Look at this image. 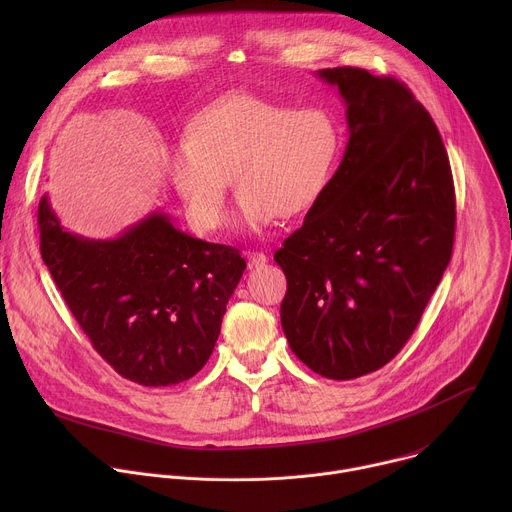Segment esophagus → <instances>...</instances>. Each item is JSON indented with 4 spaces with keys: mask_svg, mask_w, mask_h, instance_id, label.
I'll return each mask as SVG.
<instances>
[{
    "mask_svg": "<svg viewBox=\"0 0 512 512\" xmlns=\"http://www.w3.org/2000/svg\"><path fill=\"white\" fill-rule=\"evenodd\" d=\"M245 257H247L249 267H261L267 263V255L261 251H245Z\"/></svg>",
    "mask_w": 512,
    "mask_h": 512,
    "instance_id": "34e87169",
    "label": "esophagus"
}]
</instances>
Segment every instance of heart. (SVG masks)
<instances>
[{
    "label": "heart",
    "mask_w": 512,
    "mask_h": 512,
    "mask_svg": "<svg viewBox=\"0 0 512 512\" xmlns=\"http://www.w3.org/2000/svg\"><path fill=\"white\" fill-rule=\"evenodd\" d=\"M338 154L340 129L328 111L237 93L198 113L188 139L164 150V166L196 231L223 225L231 178L237 223L259 233L275 216L306 212L326 190Z\"/></svg>",
    "instance_id": "b5f03b06"
}]
</instances>
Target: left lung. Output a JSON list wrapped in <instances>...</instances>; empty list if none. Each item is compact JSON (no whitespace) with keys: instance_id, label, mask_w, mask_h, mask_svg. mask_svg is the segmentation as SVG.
Returning <instances> with one entry per match:
<instances>
[{"instance_id":"8db88e82","label":"left lung","mask_w":512,"mask_h":512,"mask_svg":"<svg viewBox=\"0 0 512 512\" xmlns=\"http://www.w3.org/2000/svg\"><path fill=\"white\" fill-rule=\"evenodd\" d=\"M316 75L344 99L348 143L273 259L289 348L348 381L385 367L417 328L452 257L456 194L442 135L403 83L354 66Z\"/></svg>"}]
</instances>
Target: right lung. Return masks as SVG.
I'll return each instance as SVG.
<instances>
[{
  "instance_id": "obj_1",
  "label": "right lung",
  "mask_w": 512,
  "mask_h": 512,
  "mask_svg": "<svg viewBox=\"0 0 512 512\" xmlns=\"http://www.w3.org/2000/svg\"><path fill=\"white\" fill-rule=\"evenodd\" d=\"M38 229L66 306L121 377L170 387L204 367L247 267L239 249L194 239L164 212L117 239H85L60 225L46 194Z\"/></svg>"
}]
</instances>
